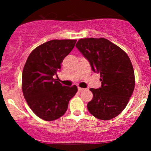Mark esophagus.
Instances as JSON below:
<instances>
[{"mask_svg":"<svg viewBox=\"0 0 151 151\" xmlns=\"http://www.w3.org/2000/svg\"><path fill=\"white\" fill-rule=\"evenodd\" d=\"M83 90H84V89H82V88L81 87H78V91H79V92H81V91H82Z\"/></svg>","mask_w":151,"mask_h":151,"instance_id":"obj_1","label":"esophagus"}]
</instances>
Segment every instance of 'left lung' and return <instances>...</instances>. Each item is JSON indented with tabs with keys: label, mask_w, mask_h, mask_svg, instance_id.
<instances>
[{
	"label": "left lung",
	"mask_w": 151,
	"mask_h": 151,
	"mask_svg": "<svg viewBox=\"0 0 151 151\" xmlns=\"http://www.w3.org/2000/svg\"><path fill=\"white\" fill-rule=\"evenodd\" d=\"M76 47L89 60L93 72L101 75V87L90 89L93 98L87 104L89 113L104 121L116 117L126 108L135 87L129 56L104 37L79 39Z\"/></svg>",
	"instance_id": "8db88e82"
}]
</instances>
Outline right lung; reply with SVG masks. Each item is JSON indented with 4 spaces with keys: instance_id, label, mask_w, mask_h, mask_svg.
<instances>
[{
    "instance_id": "1",
    "label": "right lung",
    "mask_w": 151,
    "mask_h": 151,
    "mask_svg": "<svg viewBox=\"0 0 151 151\" xmlns=\"http://www.w3.org/2000/svg\"><path fill=\"white\" fill-rule=\"evenodd\" d=\"M77 40H53L32 50L22 77V90L27 104L38 117L52 121L63 116L77 87L62 86L55 76Z\"/></svg>"
}]
</instances>
